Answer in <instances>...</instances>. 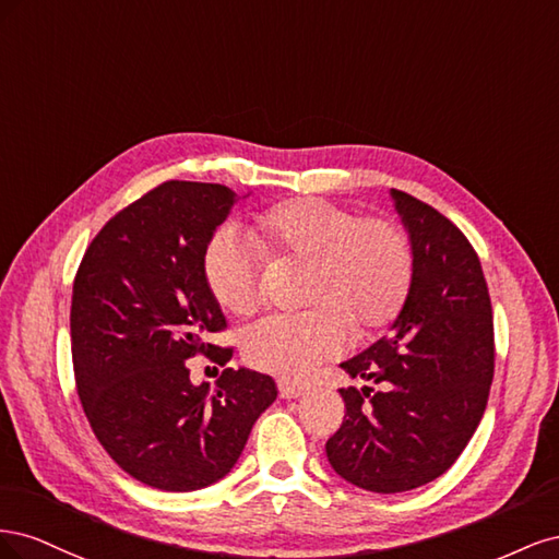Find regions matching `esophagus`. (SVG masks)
Segmentation results:
<instances>
[{
    "label": "esophagus",
    "mask_w": 559,
    "mask_h": 559,
    "mask_svg": "<svg viewBox=\"0 0 559 559\" xmlns=\"http://www.w3.org/2000/svg\"><path fill=\"white\" fill-rule=\"evenodd\" d=\"M277 389H280V396L282 399H298L302 394V386H298V384H294L289 380H280Z\"/></svg>",
    "instance_id": "obj_1"
}]
</instances>
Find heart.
<instances>
[{"mask_svg":"<svg viewBox=\"0 0 559 559\" xmlns=\"http://www.w3.org/2000/svg\"><path fill=\"white\" fill-rule=\"evenodd\" d=\"M265 259L308 261L302 302L294 314H270L242 333L249 366L284 380H306L349 341V320L364 331L386 326L413 284V249L386 218H361L324 200H286L253 216L251 238L218 228L205 247L210 289L230 314H251L261 298Z\"/></svg>","mask_w":559,"mask_h":559,"instance_id":"1","label":"heart"}]
</instances>
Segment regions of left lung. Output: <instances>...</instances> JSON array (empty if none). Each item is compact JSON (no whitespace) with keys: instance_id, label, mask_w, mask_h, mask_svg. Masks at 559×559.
I'll use <instances>...</instances> for the list:
<instances>
[{"instance_id":"left-lung-1","label":"left lung","mask_w":559,"mask_h":559,"mask_svg":"<svg viewBox=\"0 0 559 559\" xmlns=\"http://www.w3.org/2000/svg\"><path fill=\"white\" fill-rule=\"evenodd\" d=\"M413 249V284L389 335L343 361L345 421L326 443L337 476L368 492L396 495L436 480L456 462L485 413L495 376L487 282L450 218L392 189Z\"/></svg>"}]
</instances>
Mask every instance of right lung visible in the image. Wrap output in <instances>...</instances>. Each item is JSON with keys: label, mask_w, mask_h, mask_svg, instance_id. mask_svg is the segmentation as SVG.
<instances>
[{"label": "right lung", "mask_w": 559, "mask_h": 559, "mask_svg": "<svg viewBox=\"0 0 559 559\" xmlns=\"http://www.w3.org/2000/svg\"><path fill=\"white\" fill-rule=\"evenodd\" d=\"M235 205L222 183L165 181L109 218L83 253L72 294L76 392L93 433L140 483L193 492L238 462L253 421L277 399L270 376L226 368L193 384L195 354L226 317L205 277V247Z\"/></svg>", "instance_id": "1"}]
</instances>
